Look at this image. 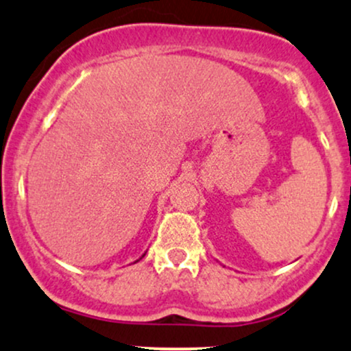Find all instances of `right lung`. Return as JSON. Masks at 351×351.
I'll list each match as a JSON object with an SVG mask.
<instances>
[{
	"label": "right lung",
	"mask_w": 351,
	"mask_h": 351,
	"mask_svg": "<svg viewBox=\"0 0 351 351\" xmlns=\"http://www.w3.org/2000/svg\"><path fill=\"white\" fill-rule=\"evenodd\" d=\"M143 256H145V254H143ZM143 256H142V257H143ZM142 257H140V259H142ZM140 259H138V261H140ZM138 261H135V263H138Z\"/></svg>",
	"instance_id": "obj_1"
}]
</instances>
